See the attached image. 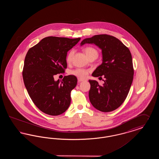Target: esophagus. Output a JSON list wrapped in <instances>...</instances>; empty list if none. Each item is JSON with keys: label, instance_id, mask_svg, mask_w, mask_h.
Segmentation results:
<instances>
[{"label": "esophagus", "instance_id": "34e87169", "mask_svg": "<svg viewBox=\"0 0 159 159\" xmlns=\"http://www.w3.org/2000/svg\"><path fill=\"white\" fill-rule=\"evenodd\" d=\"M84 81H85V80L82 79H80V78L78 79V82H84Z\"/></svg>", "mask_w": 159, "mask_h": 159}]
</instances>
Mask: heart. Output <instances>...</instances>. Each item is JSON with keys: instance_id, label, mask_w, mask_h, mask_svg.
Returning a JSON list of instances; mask_svg holds the SVG:
<instances>
[{"instance_id": "heart-1", "label": "heart", "mask_w": 159, "mask_h": 159, "mask_svg": "<svg viewBox=\"0 0 159 159\" xmlns=\"http://www.w3.org/2000/svg\"><path fill=\"white\" fill-rule=\"evenodd\" d=\"M84 52L86 57L88 58L89 57H92V56L95 55V56L98 57V51L95 48H93L92 47H90V46L85 48L84 49ZM74 53H75V52H74L73 50H71L68 53V55L67 57V61L68 62H71V61L72 60V58H73V56L74 55ZM88 73H89V71L88 70L82 69V68H77V69H75V70L70 71V74L71 75L76 76L77 77L83 79V78H85L87 76Z\"/></svg>"}]
</instances>
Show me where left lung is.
Wrapping results in <instances>:
<instances>
[{
  "label": "left lung",
  "mask_w": 159,
  "mask_h": 159,
  "mask_svg": "<svg viewBox=\"0 0 159 159\" xmlns=\"http://www.w3.org/2000/svg\"><path fill=\"white\" fill-rule=\"evenodd\" d=\"M94 44L102 51V64L93 72V77L104 76L103 85L89 80V98L92 105L102 112L117 109L126 98L134 78L132 55L120 40L107 34L84 39L80 46Z\"/></svg>",
  "instance_id": "8db88e82"
}]
</instances>
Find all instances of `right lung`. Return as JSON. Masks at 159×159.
<instances>
[{
    "label": "right lung",
    "mask_w": 159,
    "mask_h": 159,
    "mask_svg": "<svg viewBox=\"0 0 159 159\" xmlns=\"http://www.w3.org/2000/svg\"><path fill=\"white\" fill-rule=\"evenodd\" d=\"M80 38L46 37L31 48L26 54L23 68L24 83L34 104L42 112L58 116L68 109L70 92L76 87L75 76H64L62 80L53 76L67 68V52Z\"/></svg>",
    "instance_id": "add662e5"
}]
</instances>
